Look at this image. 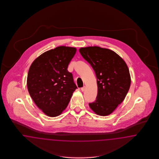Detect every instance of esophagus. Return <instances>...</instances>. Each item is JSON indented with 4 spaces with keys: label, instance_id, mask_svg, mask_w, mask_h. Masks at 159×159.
I'll list each match as a JSON object with an SVG mask.
<instances>
[{
    "label": "esophagus",
    "instance_id": "1",
    "mask_svg": "<svg viewBox=\"0 0 159 159\" xmlns=\"http://www.w3.org/2000/svg\"><path fill=\"white\" fill-rule=\"evenodd\" d=\"M85 89H86V87L85 86H83L81 88V90H82V92H84L85 90Z\"/></svg>",
    "mask_w": 159,
    "mask_h": 159
}]
</instances>
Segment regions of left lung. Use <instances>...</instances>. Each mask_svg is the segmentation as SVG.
Segmentation results:
<instances>
[{
	"label": "left lung",
	"mask_w": 159,
	"mask_h": 159,
	"mask_svg": "<svg viewBox=\"0 0 159 159\" xmlns=\"http://www.w3.org/2000/svg\"><path fill=\"white\" fill-rule=\"evenodd\" d=\"M79 52L96 75V100L89 103V106L99 116L110 115L124 101L129 91V69L125 61L110 49L89 47L80 48Z\"/></svg>",
	"instance_id": "left-lung-1"
}]
</instances>
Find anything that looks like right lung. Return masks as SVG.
<instances>
[{
	"label": "right lung",
	"instance_id": "right-lung-1",
	"mask_svg": "<svg viewBox=\"0 0 159 159\" xmlns=\"http://www.w3.org/2000/svg\"><path fill=\"white\" fill-rule=\"evenodd\" d=\"M76 49L65 46L49 50L34 60L29 69L27 87L35 104L49 116L66 109L77 89L67 67Z\"/></svg>",
	"mask_w": 159,
	"mask_h": 159
}]
</instances>
